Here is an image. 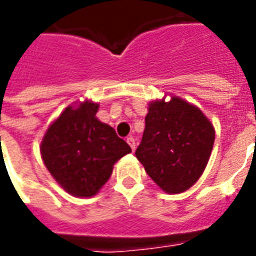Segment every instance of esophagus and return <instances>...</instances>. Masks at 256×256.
<instances>
[{"label":"esophagus","instance_id":"esophagus-1","mask_svg":"<svg viewBox=\"0 0 256 256\" xmlns=\"http://www.w3.org/2000/svg\"><path fill=\"white\" fill-rule=\"evenodd\" d=\"M126 142H128V144L132 147V151H135V139L132 138V136H128V138L126 139Z\"/></svg>","mask_w":256,"mask_h":256}]
</instances>
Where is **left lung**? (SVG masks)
I'll use <instances>...</instances> for the list:
<instances>
[{
  "label": "left lung",
  "mask_w": 256,
  "mask_h": 256,
  "mask_svg": "<svg viewBox=\"0 0 256 256\" xmlns=\"http://www.w3.org/2000/svg\"><path fill=\"white\" fill-rule=\"evenodd\" d=\"M214 130L196 106L182 98L150 104L135 156L147 174L169 194L190 188L206 169Z\"/></svg>",
  "instance_id": "1"
}]
</instances>
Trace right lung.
<instances>
[{
    "instance_id": "right-lung-1",
    "label": "right lung",
    "mask_w": 256,
    "mask_h": 256,
    "mask_svg": "<svg viewBox=\"0 0 256 256\" xmlns=\"http://www.w3.org/2000/svg\"><path fill=\"white\" fill-rule=\"evenodd\" d=\"M98 104L68 106L42 142L45 166L68 192L92 196L108 181L113 165L132 152L114 128L96 118Z\"/></svg>"
}]
</instances>
